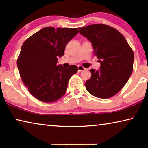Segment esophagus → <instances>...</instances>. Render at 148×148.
Instances as JSON below:
<instances>
[{
  "mask_svg": "<svg viewBox=\"0 0 148 148\" xmlns=\"http://www.w3.org/2000/svg\"><path fill=\"white\" fill-rule=\"evenodd\" d=\"M86 69L85 67H83V66H81V65H79L78 66V71H84V70H85Z\"/></svg>",
  "mask_w": 148,
  "mask_h": 148,
  "instance_id": "34e87169",
  "label": "esophagus"
}]
</instances>
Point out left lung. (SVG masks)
Listing matches in <instances>:
<instances>
[{
  "instance_id": "1",
  "label": "left lung",
  "mask_w": 148,
  "mask_h": 148,
  "mask_svg": "<svg viewBox=\"0 0 148 148\" xmlns=\"http://www.w3.org/2000/svg\"><path fill=\"white\" fill-rule=\"evenodd\" d=\"M79 33L92 43L94 55L101 63L99 71L91 69L86 81L87 91L101 99L117 94L133 71L134 55L126 40L116 29L103 24L79 28Z\"/></svg>"
}]
</instances>
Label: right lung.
Wrapping results in <instances>:
<instances>
[{
	"instance_id": "obj_1",
	"label": "right lung",
	"mask_w": 148,
	"mask_h": 148,
	"mask_svg": "<svg viewBox=\"0 0 148 148\" xmlns=\"http://www.w3.org/2000/svg\"><path fill=\"white\" fill-rule=\"evenodd\" d=\"M78 32L77 28L45 27L24 42L17 66L22 82L36 99L52 103L64 95L68 81L78 68L56 64L68 42Z\"/></svg>"
}]
</instances>
